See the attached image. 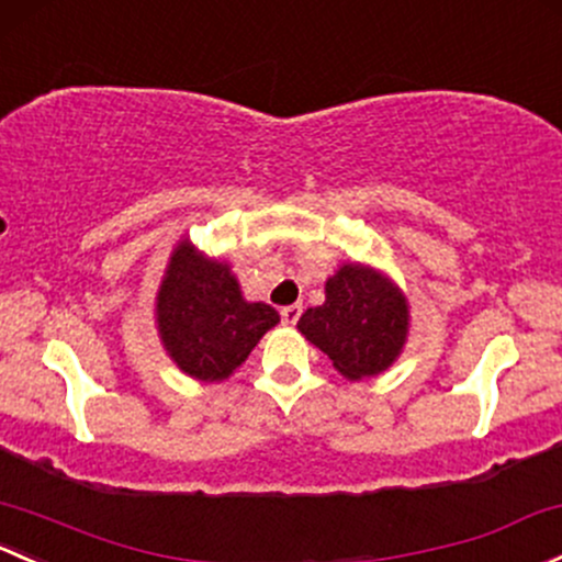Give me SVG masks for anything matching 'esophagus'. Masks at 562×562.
<instances>
[{
    "instance_id": "1",
    "label": "esophagus",
    "mask_w": 562,
    "mask_h": 562,
    "mask_svg": "<svg viewBox=\"0 0 562 562\" xmlns=\"http://www.w3.org/2000/svg\"><path fill=\"white\" fill-rule=\"evenodd\" d=\"M280 317L285 326H296L299 317H301V304H291V306H282L280 310Z\"/></svg>"
}]
</instances>
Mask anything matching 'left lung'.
Here are the masks:
<instances>
[{
	"label": "left lung",
	"instance_id": "8db88e82",
	"mask_svg": "<svg viewBox=\"0 0 562 562\" xmlns=\"http://www.w3.org/2000/svg\"><path fill=\"white\" fill-rule=\"evenodd\" d=\"M299 330L347 380L376 376L404 350L409 301L382 271L345 263L328 277L326 301L301 315Z\"/></svg>",
	"mask_w": 562,
	"mask_h": 562
}]
</instances>
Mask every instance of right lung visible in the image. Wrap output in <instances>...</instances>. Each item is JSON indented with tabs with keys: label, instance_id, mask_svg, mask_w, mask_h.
<instances>
[{
	"label": "right lung",
	"instance_id": "add662e5",
	"mask_svg": "<svg viewBox=\"0 0 562 562\" xmlns=\"http://www.w3.org/2000/svg\"><path fill=\"white\" fill-rule=\"evenodd\" d=\"M158 336L169 358L202 382L228 380L269 328L274 306L245 301L232 266L177 241L156 296Z\"/></svg>",
	"mask_w": 562,
	"mask_h": 562
}]
</instances>
